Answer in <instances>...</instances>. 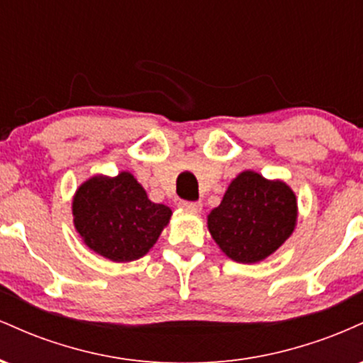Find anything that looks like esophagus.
<instances>
[{
	"label": "esophagus",
	"mask_w": 363,
	"mask_h": 363,
	"mask_svg": "<svg viewBox=\"0 0 363 363\" xmlns=\"http://www.w3.org/2000/svg\"><path fill=\"white\" fill-rule=\"evenodd\" d=\"M179 206H181L182 210L194 211V213H198V211H201L203 205L199 201H181V203H179Z\"/></svg>",
	"instance_id": "obj_1"
}]
</instances>
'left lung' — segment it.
Segmentation results:
<instances>
[{
	"mask_svg": "<svg viewBox=\"0 0 363 363\" xmlns=\"http://www.w3.org/2000/svg\"><path fill=\"white\" fill-rule=\"evenodd\" d=\"M297 222V198L281 181L252 170L239 174L220 206L208 215V230L237 262H257L289 239Z\"/></svg>",
	"mask_w": 363,
	"mask_h": 363,
	"instance_id": "obj_1",
	"label": "left lung"
}]
</instances>
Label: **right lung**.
Returning a JSON list of instances; mask_svg holds the SVG:
<instances>
[{"label":"right lung","instance_id":"obj_1","mask_svg":"<svg viewBox=\"0 0 363 363\" xmlns=\"http://www.w3.org/2000/svg\"><path fill=\"white\" fill-rule=\"evenodd\" d=\"M169 206L157 205L129 172L95 176L73 199L74 227L91 251L114 262L145 256L169 223Z\"/></svg>","mask_w":363,"mask_h":363}]
</instances>
